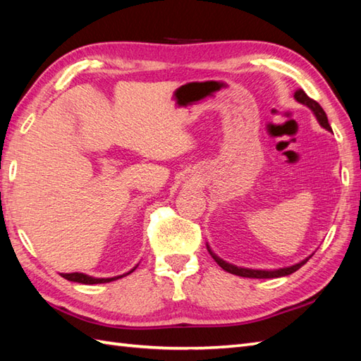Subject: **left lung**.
<instances>
[{"label": "left lung", "instance_id": "1", "mask_svg": "<svg viewBox=\"0 0 361 361\" xmlns=\"http://www.w3.org/2000/svg\"><path fill=\"white\" fill-rule=\"evenodd\" d=\"M295 99H296L299 104L309 106V109L313 111V114H315V116H317V121L319 122L321 127H324L326 130H329V132H332L331 126H329L326 111L321 109V105L317 101H313V99H310L307 94H305L304 90H296ZM206 247H208V251H209V255L212 256V259L216 260V262L221 268H224L225 271L231 273V274H235V276H242V278H255V279H270V278H282V276H288L291 273H295L296 270H299V268H301L313 256V255H310L309 257H305L304 260H301V262H298L295 265H290V267L278 268V270H252V268H242V267H237V265H233V264H228V262H225L224 259H220L216 255V252H214L209 248V245H206Z\"/></svg>", "mask_w": 361, "mask_h": 361}]
</instances>
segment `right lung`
<instances>
[{
  "label": "right lung",
  "instance_id": "obj_1",
  "mask_svg": "<svg viewBox=\"0 0 361 361\" xmlns=\"http://www.w3.org/2000/svg\"><path fill=\"white\" fill-rule=\"evenodd\" d=\"M135 268H133V270H130L128 273H126V274L114 276V278H93V276H88V274H83V273H60V276H62V278H65V279H68V281L79 282V283H105V282H111V281L124 278V276L135 271Z\"/></svg>",
  "mask_w": 361,
  "mask_h": 361
}]
</instances>
